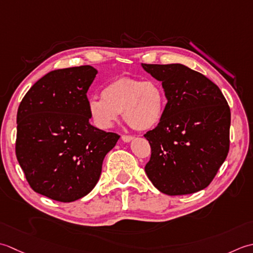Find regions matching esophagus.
<instances>
[{"mask_svg": "<svg viewBox=\"0 0 253 253\" xmlns=\"http://www.w3.org/2000/svg\"><path fill=\"white\" fill-rule=\"evenodd\" d=\"M121 138H122L123 142H130L131 140H133V136L132 135H126V134H123Z\"/></svg>", "mask_w": 253, "mask_h": 253, "instance_id": "esophagus-1", "label": "esophagus"}]
</instances>
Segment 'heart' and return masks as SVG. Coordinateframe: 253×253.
Listing matches in <instances>:
<instances>
[{
	"mask_svg": "<svg viewBox=\"0 0 253 253\" xmlns=\"http://www.w3.org/2000/svg\"><path fill=\"white\" fill-rule=\"evenodd\" d=\"M102 98H92L88 102L89 116L100 128L110 127L118 119V113H122L134 130H149L161 122L166 107L161 85L131 77L110 82L102 90Z\"/></svg>",
	"mask_w": 253,
	"mask_h": 253,
	"instance_id": "b5f03b06",
	"label": "heart"
}]
</instances>
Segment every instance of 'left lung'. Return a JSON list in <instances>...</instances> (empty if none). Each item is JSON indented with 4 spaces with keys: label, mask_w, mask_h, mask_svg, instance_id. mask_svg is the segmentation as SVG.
I'll use <instances>...</instances> for the list:
<instances>
[{
    "label": "left lung",
    "mask_w": 253,
    "mask_h": 253,
    "mask_svg": "<svg viewBox=\"0 0 253 253\" xmlns=\"http://www.w3.org/2000/svg\"><path fill=\"white\" fill-rule=\"evenodd\" d=\"M162 82L167 104L144 134L151 145L145 172L163 193L198 192L213 181L229 152L230 109L212 81L182 64H142Z\"/></svg>",
    "instance_id": "left-lung-1"
}]
</instances>
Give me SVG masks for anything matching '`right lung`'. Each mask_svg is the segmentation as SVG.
<instances>
[{
	"label": "right lung",
	"mask_w": 253,
	"mask_h": 253,
	"mask_svg": "<svg viewBox=\"0 0 253 253\" xmlns=\"http://www.w3.org/2000/svg\"><path fill=\"white\" fill-rule=\"evenodd\" d=\"M90 65L59 69L36 82L17 110L15 153L30 188L59 202L88 194L120 135L89 123Z\"/></svg>",
	"instance_id": "obj_1"
}]
</instances>
